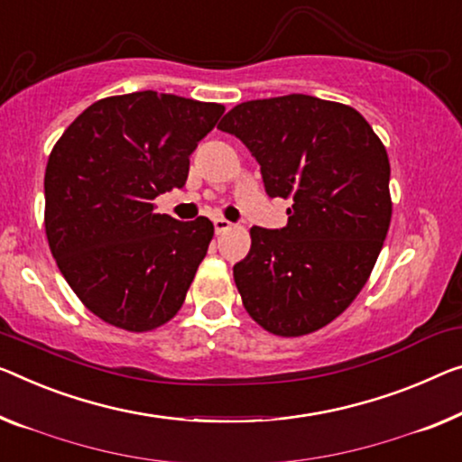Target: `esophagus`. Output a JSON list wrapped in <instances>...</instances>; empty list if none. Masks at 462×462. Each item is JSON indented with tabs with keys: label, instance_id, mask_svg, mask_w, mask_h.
<instances>
[{
	"label": "esophagus",
	"instance_id": "1",
	"mask_svg": "<svg viewBox=\"0 0 462 462\" xmlns=\"http://www.w3.org/2000/svg\"><path fill=\"white\" fill-rule=\"evenodd\" d=\"M213 228H216V234H224L232 228V222H228V219L224 217H216L213 219Z\"/></svg>",
	"mask_w": 462,
	"mask_h": 462
}]
</instances>
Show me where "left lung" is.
Instances as JSON below:
<instances>
[{"mask_svg": "<svg viewBox=\"0 0 462 462\" xmlns=\"http://www.w3.org/2000/svg\"><path fill=\"white\" fill-rule=\"evenodd\" d=\"M217 128L246 144L267 195L292 201L284 228L253 226L234 265L246 313L275 336L328 326L361 292L390 228L383 143L356 109L299 93L240 103Z\"/></svg>", "mask_w": 462, "mask_h": 462, "instance_id": "left-lung-1", "label": "left lung"}]
</instances>
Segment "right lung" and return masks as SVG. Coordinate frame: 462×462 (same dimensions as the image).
Wrapping results in <instances>:
<instances>
[{"instance_id": "1", "label": "right lung", "mask_w": 462, "mask_h": 462, "mask_svg": "<svg viewBox=\"0 0 462 462\" xmlns=\"http://www.w3.org/2000/svg\"><path fill=\"white\" fill-rule=\"evenodd\" d=\"M224 106L139 91L88 106L45 170V234L61 275L88 311L128 332L178 313L213 238L208 217L155 213L182 189L190 153Z\"/></svg>"}]
</instances>
